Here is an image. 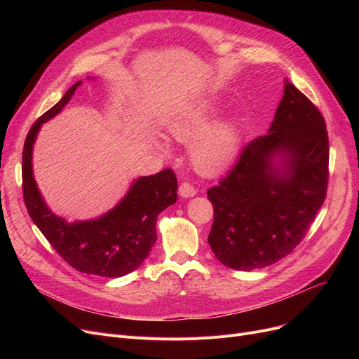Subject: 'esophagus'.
<instances>
[{
  "instance_id": "1",
  "label": "esophagus",
  "mask_w": 359,
  "mask_h": 359,
  "mask_svg": "<svg viewBox=\"0 0 359 359\" xmlns=\"http://www.w3.org/2000/svg\"><path fill=\"white\" fill-rule=\"evenodd\" d=\"M179 194L182 198H191V196H195L196 195V189L194 187V184L187 183V182H183L179 187Z\"/></svg>"
}]
</instances>
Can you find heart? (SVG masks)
I'll return each instance as SVG.
<instances>
[{
  "instance_id": "heart-1",
  "label": "heart",
  "mask_w": 359,
  "mask_h": 359,
  "mask_svg": "<svg viewBox=\"0 0 359 359\" xmlns=\"http://www.w3.org/2000/svg\"><path fill=\"white\" fill-rule=\"evenodd\" d=\"M214 110L203 109L189 113L170 125V132L176 141L192 147V160L202 173H218L229 167L238 151V132L230 123H218L210 130L214 122ZM157 147L167 153L165 141H158Z\"/></svg>"
}]
</instances>
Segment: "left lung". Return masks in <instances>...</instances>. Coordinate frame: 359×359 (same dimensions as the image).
<instances>
[{
    "instance_id": "left-lung-1",
    "label": "left lung",
    "mask_w": 359,
    "mask_h": 359,
    "mask_svg": "<svg viewBox=\"0 0 359 359\" xmlns=\"http://www.w3.org/2000/svg\"><path fill=\"white\" fill-rule=\"evenodd\" d=\"M329 137L320 110L285 81L269 132L244 145L234 167L208 191V243L236 271L272 265L306 236L326 199Z\"/></svg>"
}]
</instances>
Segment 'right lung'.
<instances>
[{
	"label": "right lung",
	"instance_id": "add662e5",
	"mask_svg": "<svg viewBox=\"0 0 359 359\" xmlns=\"http://www.w3.org/2000/svg\"><path fill=\"white\" fill-rule=\"evenodd\" d=\"M80 84L69 87L30 128L23 148V198L37 229L69 266L87 275L119 278L140 268L153 249L158 214L177 201V179L172 168L140 177L115 208L96 219L69 224L55 215L36 186L32 151L42 123L58 115Z\"/></svg>",
	"mask_w": 359,
	"mask_h": 359
}]
</instances>
